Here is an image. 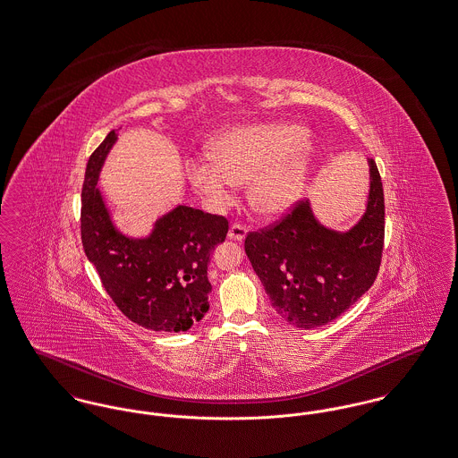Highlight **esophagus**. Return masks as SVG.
Segmentation results:
<instances>
[{
	"label": "esophagus",
	"mask_w": 458,
	"mask_h": 458,
	"mask_svg": "<svg viewBox=\"0 0 458 458\" xmlns=\"http://www.w3.org/2000/svg\"><path fill=\"white\" fill-rule=\"evenodd\" d=\"M245 235H247V230L242 225H232L230 230H228V239L237 241V242H242Z\"/></svg>",
	"instance_id": "obj_1"
}]
</instances>
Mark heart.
Instances as JSON below:
<instances>
[{
    "instance_id": "obj_1",
    "label": "heart",
    "mask_w": 458,
    "mask_h": 458,
    "mask_svg": "<svg viewBox=\"0 0 458 458\" xmlns=\"http://www.w3.org/2000/svg\"><path fill=\"white\" fill-rule=\"evenodd\" d=\"M211 157L185 164L190 185L215 209L230 206L239 185L250 182L249 202L261 216L289 213L310 189L318 147L308 130L294 123L233 126L216 136Z\"/></svg>"
}]
</instances>
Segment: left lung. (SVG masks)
Here are the masks:
<instances>
[{"label": "left lung", "mask_w": 458, "mask_h": 458, "mask_svg": "<svg viewBox=\"0 0 458 458\" xmlns=\"http://www.w3.org/2000/svg\"><path fill=\"white\" fill-rule=\"evenodd\" d=\"M369 174L363 215L348 230L323 225L306 200L280 225L245 239V254L273 310L297 328L335 320L376 280L384 245V190L372 159Z\"/></svg>", "instance_id": "1"}]
</instances>
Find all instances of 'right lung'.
<instances>
[{"label": "right lung", "instance_id": "obj_1", "mask_svg": "<svg viewBox=\"0 0 458 458\" xmlns=\"http://www.w3.org/2000/svg\"><path fill=\"white\" fill-rule=\"evenodd\" d=\"M117 141L110 131L89 156L84 173L81 239L115 306L156 332H185L209 310L208 265L225 242L228 221L178 204L159 216L147 235L131 237L115 225L98 189L102 167Z\"/></svg>", "mask_w": 458, "mask_h": 458}]
</instances>
